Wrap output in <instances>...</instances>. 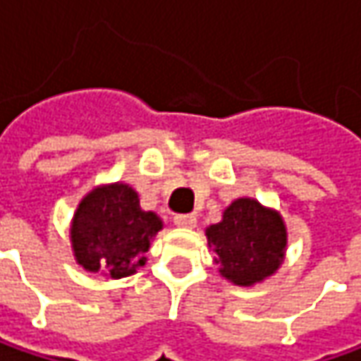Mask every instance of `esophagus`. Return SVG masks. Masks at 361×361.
Masks as SVG:
<instances>
[{
	"label": "esophagus",
	"mask_w": 361,
	"mask_h": 361,
	"mask_svg": "<svg viewBox=\"0 0 361 361\" xmlns=\"http://www.w3.org/2000/svg\"><path fill=\"white\" fill-rule=\"evenodd\" d=\"M173 224L180 228H194L196 226V216L194 214H176Z\"/></svg>",
	"instance_id": "1"
}]
</instances>
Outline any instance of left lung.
<instances>
[{"instance_id": "1", "label": "left lung", "mask_w": 361, "mask_h": 361, "mask_svg": "<svg viewBox=\"0 0 361 361\" xmlns=\"http://www.w3.org/2000/svg\"><path fill=\"white\" fill-rule=\"evenodd\" d=\"M206 236L218 255L216 262L222 264V276L243 287L271 276L287 246V230L281 216L250 197L232 202L222 222L208 228Z\"/></svg>"}]
</instances>
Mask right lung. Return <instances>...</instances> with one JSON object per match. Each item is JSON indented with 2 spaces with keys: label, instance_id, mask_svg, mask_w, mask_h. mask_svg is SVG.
<instances>
[{
  "label": "right lung",
  "instance_id": "right-lung-1",
  "mask_svg": "<svg viewBox=\"0 0 361 361\" xmlns=\"http://www.w3.org/2000/svg\"><path fill=\"white\" fill-rule=\"evenodd\" d=\"M161 230L153 212H143L139 197L125 183L90 192L72 222V248L78 264L111 279L133 274L145 264L149 240Z\"/></svg>",
  "mask_w": 361,
  "mask_h": 361
}]
</instances>
